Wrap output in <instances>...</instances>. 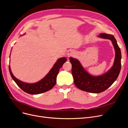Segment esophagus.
Segmentation results:
<instances>
[{
  "label": "esophagus",
  "instance_id": "34e87169",
  "mask_svg": "<svg viewBox=\"0 0 128 128\" xmlns=\"http://www.w3.org/2000/svg\"><path fill=\"white\" fill-rule=\"evenodd\" d=\"M75 54V52L73 50H68V53H67V54H68V57H70V56H73V55H74V54Z\"/></svg>",
  "mask_w": 128,
  "mask_h": 128
}]
</instances>
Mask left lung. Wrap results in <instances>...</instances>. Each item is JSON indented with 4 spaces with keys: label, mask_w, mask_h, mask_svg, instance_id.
I'll use <instances>...</instances> for the list:
<instances>
[{
    "label": "left lung",
    "mask_w": 128,
    "mask_h": 128,
    "mask_svg": "<svg viewBox=\"0 0 128 128\" xmlns=\"http://www.w3.org/2000/svg\"><path fill=\"white\" fill-rule=\"evenodd\" d=\"M98 37L112 41L115 51L114 65L107 73L98 76L89 74L76 58H70L74 84L80 90L92 93H100L108 88L117 78L121 70V53L114 36L100 33Z\"/></svg>",
    "instance_id": "8db88e82"
}]
</instances>
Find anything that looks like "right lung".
<instances>
[{
  "mask_svg": "<svg viewBox=\"0 0 128 128\" xmlns=\"http://www.w3.org/2000/svg\"><path fill=\"white\" fill-rule=\"evenodd\" d=\"M66 60L67 59L66 58H58L53 65V68L43 79L32 84L24 82L16 78L12 73L10 65L9 66V70L12 78L22 90L31 95H37L51 90L55 86L56 82V77L58 74L60 69L62 67L63 64Z\"/></svg>",
  "mask_w": 128,
  "mask_h": 128,
  "instance_id": "obj_1",
  "label": "right lung"
}]
</instances>
